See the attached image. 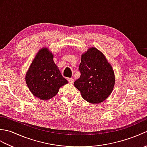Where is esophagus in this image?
Here are the masks:
<instances>
[{
  "label": "esophagus",
  "mask_w": 147,
  "mask_h": 147,
  "mask_svg": "<svg viewBox=\"0 0 147 147\" xmlns=\"http://www.w3.org/2000/svg\"><path fill=\"white\" fill-rule=\"evenodd\" d=\"M67 81L70 83H73L74 82V80L73 78H67Z\"/></svg>",
  "instance_id": "1"
}]
</instances>
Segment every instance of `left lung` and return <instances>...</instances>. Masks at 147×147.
<instances>
[{
	"label": "left lung",
	"mask_w": 147,
	"mask_h": 147,
	"mask_svg": "<svg viewBox=\"0 0 147 147\" xmlns=\"http://www.w3.org/2000/svg\"><path fill=\"white\" fill-rule=\"evenodd\" d=\"M81 76L74 85L82 97L92 104L104 101L113 90L114 71L104 55L92 47L82 56L79 66Z\"/></svg>",
	"instance_id": "left-lung-1"
}]
</instances>
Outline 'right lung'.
<instances>
[{
    "mask_svg": "<svg viewBox=\"0 0 147 147\" xmlns=\"http://www.w3.org/2000/svg\"><path fill=\"white\" fill-rule=\"evenodd\" d=\"M30 90L36 97L48 100L56 95L60 87L68 83L53 61V55L47 48L40 50L26 75Z\"/></svg>",
    "mask_w": 147,
    "mask_h": 147,
    "instance_id": "obj_1",
    "label": "right lung"
}]
</instances>
